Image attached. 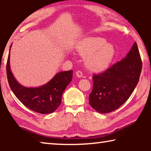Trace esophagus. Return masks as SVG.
<instances>
[{
	"label": "esophagus",
	"instance_id": "1",
	"mask_svg": "<svg viewBox=\"0 0 151 151\" xmlns=\"http://www.w3.org/2000/svg\"><path fill=\"white\" fill-rule=\"evenodd\" d=\"M76 76H77V77L81 78V77H82V76H83V73H82L81 70H78V71H76Z\"/></svg>",
	"mask_w": 151,
	"mask_h": 151
}]
</instances>
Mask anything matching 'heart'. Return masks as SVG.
I'll return each mask as SVG.
<instances>
[{
	"mask_svg": "<svg viewBox=\"0 0 151 151\" xmlns=\"http://www.w3.org/2000/svg\"><path fill=\"white\" fill-rule=\"evenodd\" d=\"M76 49L84 57L86 65L94 72H103L109 67L115 55L113 45L99 37H87L78 45Z\"/></svg>",
	"mask_w": 151,
	"mask_h": 151,
	"instance_id": "obj_1",
	"label": "heart"
}]
</instances>
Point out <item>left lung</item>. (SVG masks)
<instances>
[{"label": "left lung", "mask_w": 151, "mask_h": 151, "mask_svg": "<svg viewBox=\"0 0 151 151\" xmlns=\"http://www.w3.org/2000/svg\"><path fill=\"white\" fill-rule=\"evenodd\" d=\"M141 70V58L137 42H134L124 58L104 72L93 75L89 104L101 113L119 109L133 93Z\"/></svg>", "instance_id": "left-lung-1"}]
</instances>
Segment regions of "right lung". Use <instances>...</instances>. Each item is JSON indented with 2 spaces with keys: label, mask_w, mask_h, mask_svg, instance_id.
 I'll list each match as a JSON object with an SVG mask.
<instances>
[{
  "label": "right lung",
  "mask_w": 151,
  "mask_h": 151,
  "mask_svg": "<svg viewBox=\"0 0 151 151\" xmlns=\"http://www.w3.org/2000/svg\"><path fill=\"white\" fill-rule=\"evenodd\" d=\"M73 73V70L58 73L45 85L27 88L20 85L12 75L10 52L6 63L7 78L14 95L25 106L40 114L52 113L60 106L63 92L72 81Z\"/></svg>",
  "instance_id": "right-lung-1"
}]
</instances>
